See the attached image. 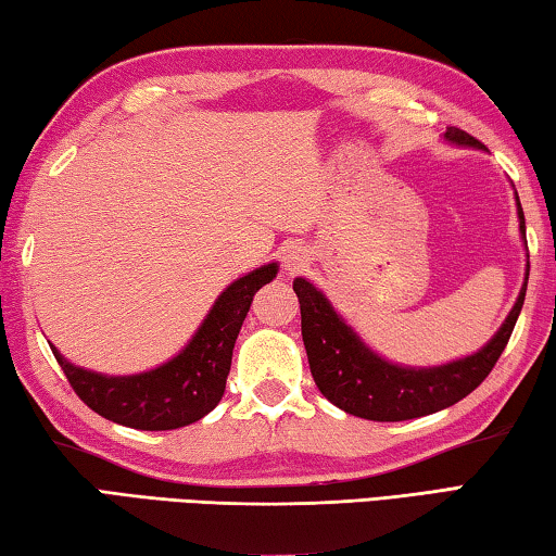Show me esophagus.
Here are the masks:
<instances>
[{
    "instance_id": "1",
    "label": "esophagus",
    "mask_w": 556,
    "mask_h": 556,
    "mask_svg": "<svg viewBox=\"0 0 556 556\" xmlns=\"http://www.w3.org/2000/svg\"><path fill=\"white\" fill-rule=\"evenodd\" d=\"M308 262V252L301 248V244H287L281 250V267H285L287 275H296V271Z\"/></svg>"
}]
</instances>
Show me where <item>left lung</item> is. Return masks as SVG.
<instances>
[{"label":"left lung","instance_id":"1","mask_svg":"<svg viewBox=\"0 0 556 556\" xmlns=\"http://www.w3.org/2000/svg\"><path fill=\"white\" fill-rule=\"evenodd\" d=\"M444 139L454 147L481 149L485 147L466 131L448 127ZM515 191V186H513ZM517 223L525 240V213L520 195L515 191ZM525 281L520 287L510 314L491 341L476 353L456 357L441 365H402L363 341V336L336 312L331 301L306 277L294 279V291L301 306V336H304L308 368H312L316 388L324 397L353 417L372 421H404L427 417L451 407L481 384L493 370L497 357L505 351L517 316L522 312L527 279H530V255H525Z\"/></svg>","mask_w":556,"mask_h":556}]
</instances>
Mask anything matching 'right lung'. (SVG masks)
Here are the masks:
<instances>
[{"instance_id": "1", "label": "right lung", "mask_w": 556, "mask_h": 556, "mask_svg": "<svg viewBox=\"0 0 556 556\" xmlns=\"http://www.w3.org/2000/svg\"><path fill=\"white\" fill-rule=\"evenodd\" d=\"M277 271V262H267L230 281L181 351L152 370L105 375L73 365L55 345L51 351L75 394L100 417L142 431L188 427L218 407L252 296Z\"/></svg>"}]
</instances>
